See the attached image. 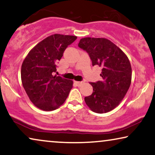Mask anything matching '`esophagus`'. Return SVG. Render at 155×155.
I'll use <instances>...</instances> for the list:
<instances>
[{
    "label": "esophagus",
    "mask_w": 155,
    "mask_h": 155,
    "mask_svg": "<svg viewBox=\"0 0 155 155\" xmlns=\"http://www.w3.org/2000/svg\"><path fill=\"white\" fill-rule=\"evenodd\" d=\"M83 83H84V82H79V81H75V84H77L78 87L81 86V85L83 84Z\"/></svg>",
    "instance_id": "esophagus-1"
}]
</instances>
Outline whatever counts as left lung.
<instances>
[{
    "label": "left lung",
    "instance_id": "1",
    "mask_svg": "<svg viewBox=\"0 0 155 155\" xmlns=\"http://www.w3.org/2000/svg\"><path fill=\"white\" fill-rule=\"evenodd\" d=\"M78 46L89 54L93 66L102 68L103 80L90 83L93 93L84 101L94 113H107L120 104L129 90L132 74L129 60L115 44L104 38H84Z\"/></svg>",
    "mask_w": 155,
    "mask_h": 155
}]
</instances>
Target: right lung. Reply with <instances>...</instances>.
<instances>
[{
  "label": "right lung",
  "instance_id": "right-lung-1",
  "mask_svg": "<svg viewBox=\"0 0 155 155\" xmlns=\"http://www.w3.org/2000/svg\"><path fill=\"white\" fill-rule=\"evenodd\" d=\"M77 39L69 35H51L31 49L21 65V82L29 99L38 108L51 111L64 104L73 80L53 75L64 50Z\"/></svg>",
  "mask_w": 155,
  "mask_h": 155
}]
</instances>
